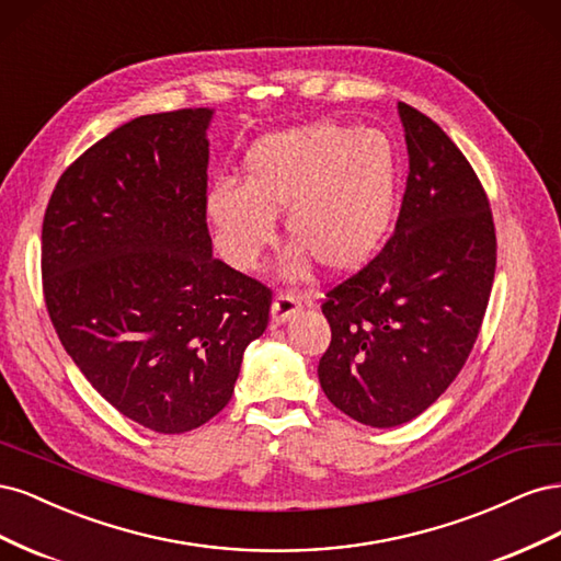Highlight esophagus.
<instances>
[{
    "mask_svg": "<svg viewBox=\"0 0 561 561\" xmlns=\"http://www.w3.org/2000/svg\"><path fill=\"white\" fill-rule=\"evenodd\" d=\"M299 311H301V301L295 295H278L274 304H271V320H274L276 325H283V322H287Z\"/></svg>",
    "mask_w": 561,
    "mask_h": 561,
    "instance_id": "1",
    "label": "esophagus"
}]
</instances>
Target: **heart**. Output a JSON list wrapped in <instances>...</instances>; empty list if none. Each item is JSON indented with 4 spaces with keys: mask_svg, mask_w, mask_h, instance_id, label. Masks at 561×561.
<instances>
[{
    "mask_svg": "<svg viewBox=\"0 0 561 561\" xmlns=\"http://www.w3.org/2000/svg\"><path fill=\"white\" fill-rule=\"evenodd\" d=\"M396 192V151L381 130L318 122L254 142L241 165V186L213 184L203 217L219 257L254 271L276 241V215L285 213L295 243L280 274L301 283L316 260L332 274L360 268L390 227Z\"/></svg>",
    "mask_w": 561,
    "mask_h": 561,
    "instance_id": "1",
    "label": "heart"
}]
</instances>
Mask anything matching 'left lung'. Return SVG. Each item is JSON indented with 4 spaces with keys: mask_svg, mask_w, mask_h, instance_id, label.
Listing matches in <instances>:
<instances>
[{
    "mask_svg": "<svg viewBox=\"0 0 561 561\" xmlns=\"http://www.w3.org/2000/svg\"><path fill=\"white\" fill-rule=\"evenodd\" d=\"M410 175L393 239L322 304L332 342L328 400L371 428L416 419L445 393L478 339L496 271L489 201L426 114L398 103Z\"/></svg>",
    "mask_w": 561,
    "mask_h": 561,
    "instance_id": "8db88e82",
    "label": "left lung"
}]
</instances>
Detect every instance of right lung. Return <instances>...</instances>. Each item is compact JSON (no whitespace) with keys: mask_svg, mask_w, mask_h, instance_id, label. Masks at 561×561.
<instances>
[{"mask_svg":"<svg viewBox=\"0 0 561 561\" xmlns=\"http://www.w3.org/2000/svg\"><path fill=\"white\" fill-rule=\"evenodd\" d=\"M215 110L138 116L67 168L42 276L81 375L124 416L178 435L222 412L271 290L213 257L203 217Z\"/></svg>","mask_w":561,"mask_h":561,"instance_id":"add662e5","label":"right lung"}]
</instances>
